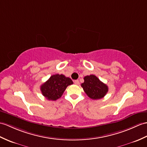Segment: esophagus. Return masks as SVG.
<instances>
[{
	"instance_id": "obj_1",
	"label": "esophagus",
	"mask_w": 147,
	"mask_h": 147,
	"mask_svg": "<svg viewBox=\"0 0 147 147\" xmlns=\"http://www.w3.org/2000/svg\"><path fill=\"white\" fill-rule=\"evenodd\" d=\"M74 83L75 84H76V85L80 84V81H79V80H75V81H74Z\"/></svg>"
}]
</instances>
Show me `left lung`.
<instances>
[{"label":"left lung","mask_w":147,"mask_h":147,"mask_svg":"<svg viewBox=\"0 0 147 147\" xmlns=\"http://www.w3.org/2000/svg\"><path fill=\"white\" fill-rule=\"evenodd\" d=\"M84 83L81 84L85 93L93 100H99L103 98L108 91L107 84L101 82L93 74L84 78Z\"/></svg>","instance_id":"left-lung-1"}]
</instances>
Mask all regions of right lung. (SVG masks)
Segmentation results:
<instances>
[{
	"instance_id": "obj_1",
	"label": "right lung",
	"mask_w": 147,
	"mask_h": 147,
	"mask_svg": "<svg viewBox=\"0 0 147 147\" xmlns=\"http://www.w3.org/2000/svg\"><path fill=\"white\" fill-rule=\"evenodd\" d=\"M72 84L73 82L69 78L63 74H56L51 76L40 86V91L47 100L55 101L61 98L66 88Z\"/></svg>"
}]
</instances>
